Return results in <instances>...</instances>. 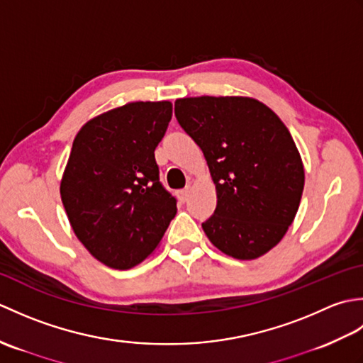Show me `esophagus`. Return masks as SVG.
I'll use <instances>...</instances> for the list:
<instances>
[{"mask_svg": "<svg viewBox=\"0 0 363 363\" xmlns=\"http://www.w3.org/2000/svg\"><path fill=\"white\" fill-rule=\"evenodd\" d=\"M189 195H190V187H186V189L179 190V198H181V201H182V203H186V201H187V199H189Z\"/></svg>", "mask_w": 363, "mask_h": 363, "instance_id": "obj_1", "label": "esophagus"}]
</instances>
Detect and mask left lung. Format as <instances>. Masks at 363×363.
Returning <instances> with one entry per match:
<instances>
[{"instance_id": "left-lung-1", "label": "left lung", "mask_w": 363, "mask_h": 363, "mask_svg": "<svg viewBox=\"0 0 363 363\" xmlns=\"http://www.w3.org/2000/svg\"><path fill=\"white\" fill-rule=\"evenodd\" d=\"M174 115L203 150L217 189L206 235L234 259L264 256L287 233L304 189L289 129L269 107L243 96L176 99Z\"/></svg>"}]
</instances>
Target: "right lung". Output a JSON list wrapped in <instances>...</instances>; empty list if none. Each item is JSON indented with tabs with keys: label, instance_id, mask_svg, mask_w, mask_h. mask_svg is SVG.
Wrapping results in <instances>:
<instances>
[{
	"label": "right lung",
	"instance_id": "obj_1",
	"mask_svg": "<svg viewBox=\"0 0 363 363\" xmlns=\"http://www.w3.org/2000/svg\"><path fill=\"white\" fill-rule=\"evenodd\" d=\"M172 113L168 101L129 103L90 120L74 138L60 198L76 237L107 267L140 264L174 218L177 201L154 157Z\"/></svg>",
	"mask_w": 363,
	"mask_h": 363
}]
</instances>
